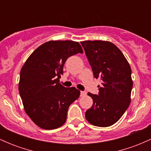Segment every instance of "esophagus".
I'll return each instance as SVG.
<instances>
[{
  "label": "esophagus",
  "mask_w": 151,
  "mask_h": 151,
  "mask_svg": "<svg viewBox=\"0 0 151 151\" xmlns=\"http://www.w3.org/2000/svg\"><path fill=\"white\" fill-rule=\"evenodd\" d=\"M86 94V91H81V96H85Z\"/></svg>",
  "instance_id": "1"
}]
</instances>
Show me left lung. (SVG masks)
I'll return each instance as SVG.
<instances>
[{
  "label": "left lung",
  "mask_w": 151,
  "mask_h": 151,
  "mask_svg": "<svg viewBox=\"0 0 151 151\" xmlns=\"http://www.w3.org/2000/svg\"><path fill=\"white\" fill-rule=\"evenodd\" d=\"M81 44L93 77L101 80L97 95L88 93L93 105L86 111V119L93 126H110L120 119L131 103V67L124 54L111 42L88 40Z\"/></svg>",
  "instance_id": "1"
}]
</instances>
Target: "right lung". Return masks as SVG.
I'll list each match as a JSON object with an SVG mask.
<instances>
[{
    "mask_svg": "<svg viewBox=\"0 0 151 151\" xmlns=\"http://www.w3.org/2000/svg\"><path fill=\"white\" fill-rule=\"evenodd\" d=\"M83 53L78 42L51 40L36 49L22 66L19 93L26 114L43 129L60 127L65 123L71 104L80 91L59 82L67 58Z\"/></svg>",
    "mask_w": 151,
    "mask_h": 151,
    "instance_id": "1",
    "label": "right lung"
}]
</instances>
